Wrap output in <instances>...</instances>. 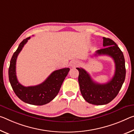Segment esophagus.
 Returning <instances> with one entry per match:
<instances>
[{"mask_svg": "<svg viewBox=\"0 0 134 134\" xmlns=\"http://www.w3.org/2000/svg\"><path fill=\"white\" fill-rule=\"evenodd\" d=\"M79 61H71L70 63V67H71L75 68L76 66H77V65H79Z\"/></svg>", "mask_w": 134, "mask_h": 134, "instance_id": "esophagus-1", "label": "esophagus"}]
</instances>
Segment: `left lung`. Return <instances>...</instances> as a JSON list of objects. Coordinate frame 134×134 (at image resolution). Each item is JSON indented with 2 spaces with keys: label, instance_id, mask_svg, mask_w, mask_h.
Returning a JSON list of instances; mask_svg holds the SVG:
<instances>
[{
  "label": "left lung",
  "instance_id": "1",
  "mask_svg": "<svg viewBox=\"0 0 134 134\" xmlns=\"http://www.w3.org/2000/svg\"><path fill=\"white\" fill-rule=\"evenodd\" d=\"M104 48L96 51L95 55L111 57L115 63L114 76L109 82L100 84L95 82L88 72L82 68H76L79 72L78 81L80 92L88 103L94 105L109 103L118 95L126 76L125 61L123 52L113 40L103 37Z\"/></svg>",
  "mask_w": 134,
  "mask_h": 134
}]
</instances>
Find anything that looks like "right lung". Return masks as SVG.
Returning a JSON list of instances; mask_svg holds the SVG:
<instances>
[{"instance_id":"right-lung-1","label":"right lung","mask_w":134,"mask_h":134,"mask_svg":"<svg viewBox=\"0 0 134 134\" xmlns=\"http://www.w3.org/2000/svg\"><path fill=\"white\" fill-rule=\"evenodd\" d=\"M30 39V37L23 40L14 53L8 70L9 80L15 94L21 100L29 104L42 105L51 101L58 94L70 69L64 68L53 71L43 83L36 86L26 87L20 84L16 75V58L24 44Z\"/></svg>"}]
</instances>
